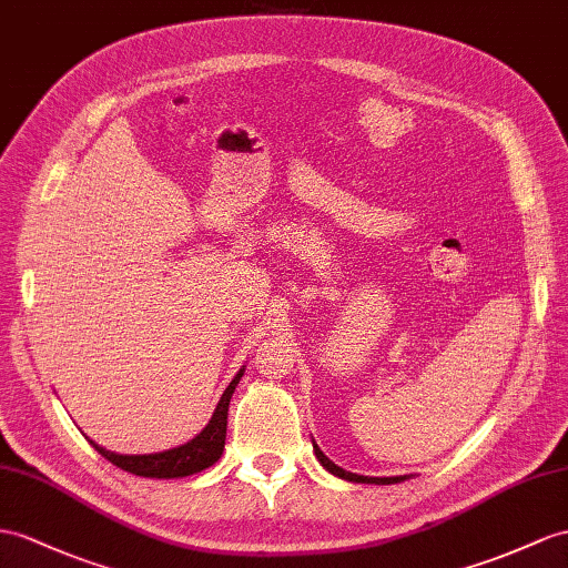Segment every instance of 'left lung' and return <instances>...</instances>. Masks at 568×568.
Instances as JSON below:
<instances>
[{
  "instance_id": "left-lung-1",
  "label": "left lung",
  "mask_w": 568,
  "mask_h": 568,
  "mask_svg": "<svg viewBox=\"0 0 568 568\" xmlns=\"http://www.w3.org/2000/svg\"><path fill=\"white\" fill-rule=\"evenodd\" d=\"M313 450H315V458L323 463V467H327L332 475H337V477H342V479H349V481H362V484H395V481H403V479H407V477H364V475H354V473H347V469H342V467H337L335 463H332L327 455L317 448L315 444H313Z\"/></svg>"
}]
</instances>
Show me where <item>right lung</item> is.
<instances>
[{"mask_svg":"<svg viewBox=\"0 0 568 568\" xmlns=\"http://www.w3.org/2000/svg\"><path fill=\"white\" fill-rule=\"evenodd\" d=\"M243 376V368L236 373V378L231 381L229 388L221 395L219 405L212 414V422L202 428V434H197L192 440H187L185 446H178L173 450H163V453H151V455H118L110 453L101 446L93 448L99 450L105 460L118 465L124 473L140 475V477H156V479H173V477H187L202 473V469L212 467L221 453H224V440H226V419H229V403L231 395L236 390V385Z\"/></svg>","mask_w":568,"mask_h":568,"instance_id":"1","label":"right lung"}]
</instances>
